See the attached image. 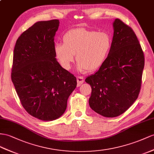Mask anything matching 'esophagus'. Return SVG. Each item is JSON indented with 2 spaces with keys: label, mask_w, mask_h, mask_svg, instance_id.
I'll list each match as a JSON object with an SVG mask.
<instances>
[{
  "label": "esophagus",
  "mask_w": 154,
  "mask_h": 154,
  "mask_svg": "<svg viewBox=\"0 0 154 154\" xmlns=\"http://www.w3.org/2000/svg\"><path fill=\"white\" fill-rule=\"evenodd\" d=\"M77 86H79L82 85V82H84V79L83 77H77Z\"/></svg>",
  "instance_id": "obj_1"
}]
</instances>
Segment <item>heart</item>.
Returning a JSON list of instances; mask_svg holds the SVG:
<instances>
[{"mask_svg": "<svg viewBox=\"0 0 154 154\" xmlns=\"http://www.w3.org/2000/svg\"><path fill=\"white\" fill-rule=\"evenodd\" d=\"M111 47V39L105 32L84 28L73 29L63 36V43H57L54 51L63 68L69 69L74 60L81 72L95 71L103 64Z\"/></svg>", "mask_w": 154, "mask_h": 154, "instance_id": "1", "label": "heart"}]
</instances>
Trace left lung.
<instances>
[{"label": "left lung", "instance_id": "left-lung-1", "mask_svg": "<svg viewBox=\"0 0 154 154\" xmlns=\"http://www.w3.org/2000/svg\"><path fill=\"white\" fill-rule=\"evenodd\" d=\"M111 47L104 63L86 78L92 88L89 105L99 115L113 118L122 115L137 99L144 57L136 34L116 19Z\"/></svg>", "mask_w": 154, "mask_h": 154}]
</instances>
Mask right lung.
<instances>
[{"mask_svg": "<svg viewBox=\"0 0 154 154\" xmlns=\"http://www.w3.org/2000/svg\"><path fill=\"white\" fill-rule=\"evenodd\" d=\"M59 20L38 21L19 37L14 51L11 81L29 115L53 121L64 113L76 88L73 75L55 58L54 38Z\"/></svg>", "mask_w": 154, "mask_h": 154, "instance_id": "right-lung-1", "label": "right lung"}]
</instances>
